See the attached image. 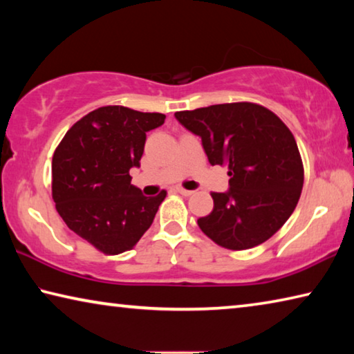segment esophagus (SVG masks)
<instances>
[{
  "label": "esophagus",
  "instance_id": "obj_1",
  "mask_svg": "<svg viewBox=\"0 0 354 354\" xmlns=\"http://www.w3.org/2000/svg\"><path fill=\"white\" fill-rule=\"evenodd\" d=\"M176 192H178V194L184 195V196H190L192 194H194V190H187V189H183V187H176Z\"/></svg>",
  "mask_w": 354,
  "mask_h": 354
}]
</instances>
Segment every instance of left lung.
Listing matches in <instances>:
<instances>
[{
  "instance_id": "8db88e82",
  "label": "left lung",
  "mask_w": 354,
  "mask_h": 354,
  "mask_svg": "<svg viewBox=\"0 0 354 354\" xmlns=\"http://www.w3.org/2000/svg\"><path fill=\"white\" fill-rule=\"evenodd\" d=\"M201 137L212 165L226 164L230 189L214 192V209L198 226L227 250L266 242L290 217L303 189V164L289 128L253 103H226L176 112Z\"/></svg>"
}]
</instances>
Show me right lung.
<instances>
[{"label": "right lung", "mask_w": 354, "mask_h": 354, "mask_svg": "<svg viewBox=\"0 0 354 354\" xmlns=\"http://www.w3.org/2000/svg\"><path fill=\"white\" fill-rule=\"evenodd\" d=\"M165 115L123 106L92 111L68 129L53 156V200L71 231L106 254L133 250L167 192L145 196L131 184L147 133Z\"/></svg>", "instance_id": "obj_1"}]
</instances>
